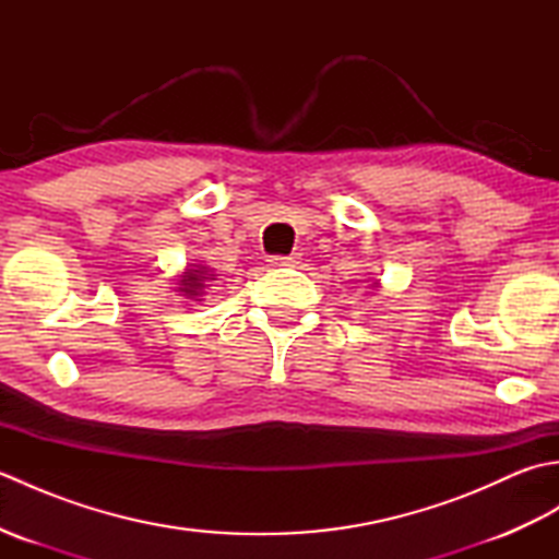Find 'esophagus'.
Segmentation results:
<instances>
[{
  "label": "esophagus",
  "mask_w": 559,
  "mask_h": 559,
  "mask_svg": "<svg viewBox=\"0 0 559 559\" xmlns=\"http://www.w3.org/2000/svg\"><path fill=\"white\" fill-rule=\"evenodd\" d=\"M271 266H298L300 264V254H288V257H271L269 259Z\"/></svg>",
  "instance_id": "1"
}]
</instances>
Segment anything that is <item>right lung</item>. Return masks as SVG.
Instances as JSON below:
<instances>
[{"label": "right lung", "mask_w": 559, "mask_h": 559, "mask_svg": "<svg viewBox=\"0 0 559 559\" xmlns=\"http://www.w3.org/2000/svg\"><path fill=\"white\" fill-rule=\"evenodd\" d=\"M182 286L180 288L185 295H201V290H204V271H189L187 276L182 278Z\"/></svg>", "instance_id": "obj_1"}]
</instances>
